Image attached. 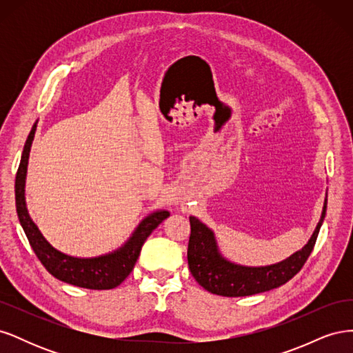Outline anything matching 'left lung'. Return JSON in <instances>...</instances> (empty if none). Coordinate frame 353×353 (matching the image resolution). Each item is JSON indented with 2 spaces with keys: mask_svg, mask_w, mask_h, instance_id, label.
<instances>
[{
  "mask_svg": "<svg viewBox=\"0 0 353 353\" xmlns=\"http://www.w3.org/2000/svg\"><path fill=\"white\" fill-rule=\"evenodd\" d=\"M325 210L327 194L321 218H319L311 239L303 248L281 262L265 266H248L231 262L221 253L215 232L199 218L190 216L191 234L187 252L188 268L196 281L213 294L239 297L272 290V288L292 280L302 270L315 245L319 228L325 218Z\"/></svg>",
  "mask_w": 353,
  "mask_h": 353,
  "instance_id": "8db88e82",
  "label": "left lung"
}]
</instances>
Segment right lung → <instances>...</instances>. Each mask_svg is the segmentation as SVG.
<instances>
[{"label": "right lung", "mask_w": 353, "mask_h": 353, "mask_svg": "<svg viewBox=\"0 0 353 353\" xmlns=\"http://www.w3.org/2000/svg\"><path fill=\"white\" fill-rule=\"evenodd\" d=\"M37 125L38 121L34 123L29 132L16 175V210L20 225H22L32 249H34L41 263L57 280L77 287L91 288V290H109V288H114L131 274L138 256H140L144 241L153 232V230L159 227V223H162L169 216V212L160 209L148 213L135 227L130 239L113 252L94 256V258H78V256H72L57 250L54 245L42 236L38 225L30 218L26 206V174L29 153L32 141L35 138Z\"/></svg>", "instance_id": "right-lung-1"}]
</instances>
